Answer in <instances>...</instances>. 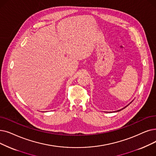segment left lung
I'll use <instances>...</instances> for the list:
<instances>
[{
    "label": "left lung",
    "instance_id": "obj_1",
    "mask_svg": "<svg viewBox=\"0 0 156 156\" xmlns=\"http://www.w3.org/2000/svg\"><path fill=\"white\" fill-rule=\"evenodd\" d=\"M131 103H132V101H131V103H129V104H131ZM128 105H127V106H126V107H127V106H128ZM126 107H124V108H126ZM124 108H122V109H121V110H118V112H119V111H120V110H123V109H124Z\"/></svg>",
    "mask_w": 156,
    "mask_h": 156
}]
</instances>
